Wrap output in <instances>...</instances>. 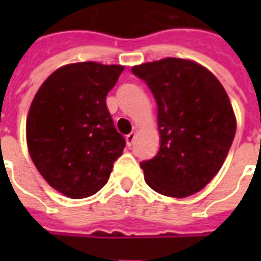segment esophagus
<instances>
[{"label": "esophagus", "mask_w": 261, "mask_h": 261, "mask_svg": "<svg viewBox=\"0 0 261 261\" xmlns=\"http://www.w3.org/2000/svg\"><path fill=\"white\" fill-rule=\"evenodd\" d=\"M135 137H137V134H135V133H130V134L127 135L126 137L127 146H133V143H134V141H135Z\"/></svg>", "instance_id": "obj_1"}]
</instances>
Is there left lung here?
<instances>
[{"mask_svg": "<svg viewBox=\"0 0 261 261\" xmlns=\"http://www.w3.org/2000/svg\"><path fill=\"white\" fill-rule=\"evenodd\" d=\"M159 106L160 150L142 161L145 181L165 196L187 198L203 190L226 159L236 116L226 90L210 70L180 58L131 69Z\"/></svg>", "mask_w": 261, "mask_h": 261, "instance_id": "8db88e82", "label": "left lung"}]
</instances>
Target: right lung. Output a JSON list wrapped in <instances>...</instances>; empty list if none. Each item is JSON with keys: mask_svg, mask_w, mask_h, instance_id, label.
<instances>
[{"mask_svg": "<svg viewBox=\"0 0 261 261\" xmlns=\"http://www.w3.org/2000/svg\"><path fill=\"white\" fill-rule=\"evenodd\" d=\"M124 67L79 62L57 69L35 94L27 118V145L35 167L71 199L106 186L126 141L114 126L107 94Z\"/></svg>", "mask_w": 261, "mask_h": 261, "instance_id": "right-lung-1", "label": "right lung"}]
</instances>
